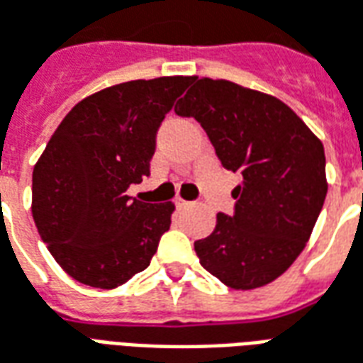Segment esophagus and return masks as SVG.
Listing matches in <instances>:
<instances>
[{"label": "esophagus", "mask_w": 363, "mask_h": 363, "mask_svg": "<svg viewBox=\"0 0 363 363\" xmlns=\"http://www.w3.org/2000/svg\"><path fill=\"white\" fill-rule=\"evenodd\" d=\"M189 205H191V203L186 201V199H179V197H177V199H176V207H177V209H186V207H189Z\"/></svg>", "instance_id": "esophagus-1"}]
</instances>
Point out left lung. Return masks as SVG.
<instances>
[{"instance_id": "1", "label": "left lung", "mask_w": 363, "mask_h": 363, "mask_svg": "<svg viewBox=\"0 0 363 363\" xmlns=\"http://www.w3.org/2000/svg\"><path fill=\"white\" fill-rule=\"evenodd\" d=\"M176 113L194 117L223 168L238 172L235 213L195 240L201 266L233 289L274 281L309 240L326 197L325 148L276 97L227 79L191 78Z\"/></svg>"}]
</instances>
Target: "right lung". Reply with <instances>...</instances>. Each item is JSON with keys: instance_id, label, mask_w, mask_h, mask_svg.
<instances>
[{"instance_id": "add662e5", "label": "right lung", "mask_w": 363, "mask_h": 363, "mask_svg": "<svg viewBox=\"0 0 363 363\" xmlns=\"http://www.w3.org/2000/svg\"><path fill=\"white\" fill-rule=\"evenodd\" d=\"M187 76L135 79L82 99L33 169V218L43 242L79 284L113 289L150 266L174 203L127 189L150 176L156 133Z\"/></svg>"}]
</instances>
